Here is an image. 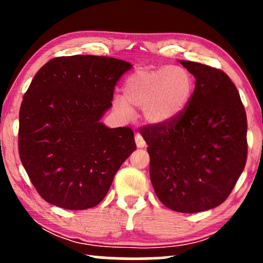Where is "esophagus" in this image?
Here are the masks:
<instances>
[{
    "label": "esophagus",
    "instance_id": "obj_1",
    "mask_svg": "<svg viewBox=\"0 0 263 263\" xmlns=\"http://www.w3.org/2000/svg\"><path fill=\"white\" fill-rule=\"evenodd\" d=\"M135 142H136V146H138L139 148H143V147L146 146V141L143 140V138L140 134L135 135Z\"/></svg>",
    "mask_w": 263,
    "mask_h": 263
}]
</instances>
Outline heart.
<instances>
[{
    "label": "heart",
    "instance_id": "heart-1",
    "mask_svg": "<svg viewBox=\"0 0 263 263\" xmlns=\"http://www.w3.org/2000/svg\"><path fill=\"white\" fill-rule=\"evenodd\" d=\"M194 82L189 71L179 66L141 68L124 82V98L115 97V105L125 117L132 106L142 109L147 123L164 124L179 116L190 102Z\"/></svg>",
    "mask_w": 263,
    "mask_h": 263
}]
</instances>
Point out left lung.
<instances>
[{
    "label": "left lung",
    "mask_w": 263,
    "mask_h": 263,
    "mask_svg": "<svg viewBox=\"0 0 263 263\" xmlns=\"http://www.w3.org/2000/svg\"><path fill=\"white\" fill-rule=\"evenodd\" d=\"M195 78L184 111L141 135L151 157L149 177L158 199L181 213L221 204L247 161V115L239 93L222 70L179 61Z\"/></svg>",
    "instance_id": "1"
}]
</instances>
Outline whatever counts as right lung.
Returning a JSON list of instances; mask_svg holds the SVG:
<instances>
[{"instance_id": "add662e5", "label": "right lung", "mask_w": 263, "mask_h": 263, "mask_svg": "<svg viewBox=\"0 0 263 263\" xmlns=\"http://www.w3.org/2000/svg\"><path fill=\"white\" fill-rule=\"evenodd\" d=\"M132 67L114 57L75 55L50 60L34 75L20 107L19 154L46 202L73 211L97 206L136 149L130 128L100 122Z\"/></svg>"}]
</instances>
